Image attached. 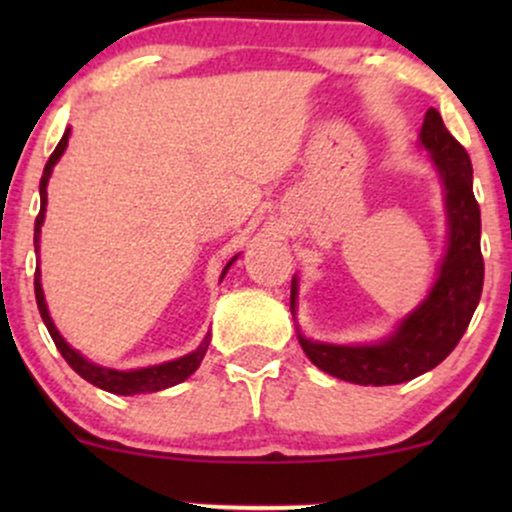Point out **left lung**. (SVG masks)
I'll use <instances>...</instances> for the list:
<instances>
[{
  "label": "left lung",
  "instance_id": "obj_1",
  "mask_svg": "<svg viewBox=\"0 0 512 512\" xmlns=\"http://www.w3.org/2000/svg\"><path fill=\"white\" fill-rule=\"evenodd\" d=\"M419 146L428 151L443 185L445 238L443 260L426 298L397 322L395 330L370 344H327L308 339L296 325L298 342L317 368L356 385H397L419 378L450 356L467 330L484 286L481 214L472 190V161L443 125L436 108H428ZM298 276L291 279V315L296 320Z\"/></svg>",
  "mask_w": 512,
  "mask_h": 512
}]
</instances>
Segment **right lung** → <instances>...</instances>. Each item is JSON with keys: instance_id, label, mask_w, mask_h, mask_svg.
<instances>
[{"instance_id": "right-lung-1", "label": "right lung", "mask_w": 512, "mask_h": 512, "mask_svg": "<svg viewBox=\"0 0 512 512\" xmlns=\"http://www.w3.org/2000/svg\"><path fill=\"white\" fill-rule=\"evenodd\" d=\"M69 134H72V127L64 129V137L60 139V144H57V149L52 151L48 163H45L43 178H40V214H38V219H35V233H33V245H35V252H38V255H40V233H43L40 228H43L45 207H48V182H50L52 168L57 166V161H60L64 151H67ZM238 257L240 255L231 257V262L223 267L221 281H223V276L228 274V269H231V264L238 260ZM35 301H38L40 317H43V322H45V327H48L52 342H55L57 349H60L64 361H67L69 366H72L76 373L81 375V378L88 380V383L101 387V390H105V392H113V395H142V392H158V390H166V387H173V385L182 383V380L190 378V375L199 368V363H202V358H204V354H207L209 342H211V337L207 334V337L202 339V344H199L195 351H190V354L175 358V361L158 363V366L132 368V370L105 368V366H98V363L88 361V358L81 354V351L72 349L67 339H64L60 330L55 327V322H52V317H50L48 303H45L43 281H40V262H38V267H35Z\"/></svg>"}]
</instances>
